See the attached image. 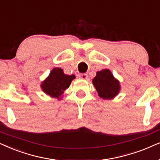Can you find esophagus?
I'll return each instance as SVG.
<instances>
[{
	"label": "esophagus",
	"mask_w": 160,
	"mask_h": 160,
	"mask_svg": "<svg viewBox=\"0 0 160 160\" xmlns=\"http://www.w3.org/2000/svg\"><path fill=\"white\" fill-rule=\"evenodd\" d=\"M79 78H80V79H82V80H87L88 78V74H86V73L80 74H79Z\"/></svg>",
	"instance_id": "obj_1"
}]
</instances>
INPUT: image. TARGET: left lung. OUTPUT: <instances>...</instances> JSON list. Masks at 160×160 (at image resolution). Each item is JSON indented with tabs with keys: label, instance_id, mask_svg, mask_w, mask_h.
Masks as SVG:
<instances>
[{
	"label": "left lung",
	"instance_id": "left-lung-1",
	"mask_svg": "<svg viewBox=\"0 0 160 160\" xmlns=\"http://www.w3.org/2000/svg\"><path fill=\"white\" fill-rule=\"evenodd\" d=\"M92 81L98 95L102 99H112L118 94L120 90L118 81L113 78L109 69L98 72Z\"/></svg>",
	"mask_w": 160,
	"mask_h": 160
}]
</instances>
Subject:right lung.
I'll use <instances>...</instances> for the list:
<instances>
[{
    "instance_id": "right-lung-1",
    "label": "right lung",
    "mask_w": 160,
    "mask_h": 160,
    "mask_svg": "<svg viewBox=\"0 0 160 160\" xmlns=\"http://www.w3.org/2000/svg\"><path fill=\"white\" fill-rule=\"evenodd\" d=\"M75 76L67 75L63 73L61 68H54L50 73V75L42 84V88L48 95L52 97L61 99L66 89L71 84Z\"/></svg>"
}]
</instances>
